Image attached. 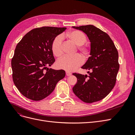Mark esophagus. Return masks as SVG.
Instances as JSON below:
<instances>
[{
    "label": "esophagus",
    "instance_id": "1",
    "mask_svg": "<svg viewBox=\"0 0 135 135\" xmlns=\"http://www.w3.org/2000/svg\"><path fill=\"white\" fill-rule=\"evenodd\" d=\"M66 75L67 76H70L71 75V73L69 71H66Z\"/></svg>",
    "mask_w": 135,
    "mask_h": 135
}]
</instances>
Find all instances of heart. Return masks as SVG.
I'll use <instances>...</instances> for the list:
<instances>
[{
	"label": "heart",
	"instance_id": "obj_1",
	"mask_svg": "<svg viewBox=\"0 0 135 135\" xmlns=\"http://www.w3.org/2000/svg\"><path fill=\"white\" fill-rule=\"evenodd\" d=\"M68 37L75 44L78 46V48L81 54L84 56L89 54V49L84 44L86 42L87 37L83 32L79 30H73L66 34ZM62 35H59L55 38L52 44V51L56 57H60L62 55ZM84 62L83 58L80 55L76 54L74 56H64L59 59L56 62L57 67L67 71L75 70Z\"/></svg>",
	"mask_w": 135,
	"mask_h": 135
}]
</instances>
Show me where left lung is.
Returning a JSON list of instances; mask_svg holds the SVG:
<instances>
[{"mask_svg":"<svg viewBox=\"0 0 135 135\" xmlns=\"http://www.w3.org/2000/svg\"><path fill=\"white\" fill-rule=\"evenodd\" d=\"M84 32L91 43L90 57L81 68L87 74L73 73L77 83L73 91L81 101L92 103L103 99L112 90L119 69L118 53L108 34L92 25L73 26Z\"/></svg>","mask_w":135,"mask_h":135,"instance_id":"8db88e82","label":"left lung"}]
</instances>
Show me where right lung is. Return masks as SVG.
<instances>
[{
    "mask_svg": "<svg viewBox=\"0 0 135 135\" xmlns=\"http://www.w3.org/2000/svg\"><path fill=\"white\" fill-rule=\"evenodd\" d=\"M66 29L49 26L36 28L28 32L16 46L11 61L12 77L16 87L27 99L43 100L65 77L64 70L47 66L55 61L52 51L53 41Z\"/></svg>",
    "mask_w": 135,
    "mask_h": 135,
    "instance_id": "right-lung-1",
    "label": "right lung"
}]
</instances>
